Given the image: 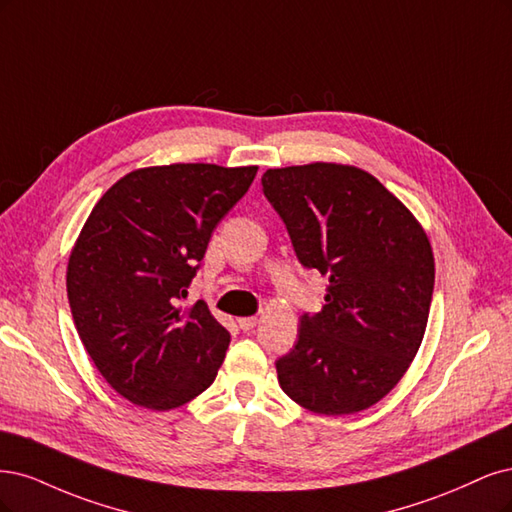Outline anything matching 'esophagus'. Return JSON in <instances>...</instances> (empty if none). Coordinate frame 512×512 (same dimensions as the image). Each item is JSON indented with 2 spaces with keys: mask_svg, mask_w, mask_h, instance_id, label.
Here are the masks:
<instances>
[{
  "mask_svg": "<svg viewBox=\"0 0 512 512\" xmlns=\"http://www.w3.org/2000/svg\"><path fill=\"white\" fill-rule=\"evenodd\" d=\"M238 325L242 332H253L257 325V317H242V319H238Z\"/></svg>",
  "mask_w": 512,
  "mask_h": 512,
  "instance_id": "34e87169",
  "label": "esophagus"
}]
</instances>
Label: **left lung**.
Here are the masks:
<instances>
[{"label": "left lung", "mask_w": 512, "mask_h": 512, "mask_svg": "<svg viewBox=\"0 0 512 512\" xmlns=\"http://www.w3.org/2000/svg\"><path fill=\"white\" fill-rule=\"evenodd\" d=\"M263 195L304 268L329 278L321 312H304L278 383L319 415H353L398 385L430 315L434 255L423 227L378 180L353 166L268 170Z\"/></svg>", "instance_id": "1"}]
</instances>
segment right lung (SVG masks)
Returning a JSON list of instances; mask_svg holds the SVG:
<instances>
[{
  "label": "right lung",
  "mask_w": 512,
  "mask_h": 512,
  "mask_svg": "<svg viewBox=\"0 0 512 512\" xmlns=\"http://www.w3.org/2000/svg\"><path fill=\"white\" fill-rule=\"evenodd\" d=\"M255 174L214 163L142 168L91 210L70 255L68 300L95 368L129 402L170 410L217 376L229 332L204 300L185 312L180 300Z\"/></svg>",
  "instance_id": "1"
}]
</instances>
